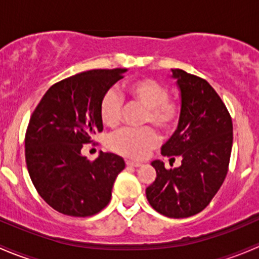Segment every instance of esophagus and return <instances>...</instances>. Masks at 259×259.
<instances>
[{"mask_svg":"<svg viewBox=\"0 0 259 259\" xmlns=\"http://www.w3.org/2000/svg\"><path fill=\"white\" fill-rule=\"evenodd\" d=\"M126 165L133 166V168H138V166L142 165V163H139V161H134V160H126Z\"/></svg>","mask_w":259,"mask_h":259,"instance_id":"obj_1","label":"esophagus"}]
</instances>
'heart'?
I'll list each match as a JSON object with an SVG mask.
<instances>
[{"instance_id":"b5f03b06","label":"heart","mask_w":259,"mask_h":259,"mask_svg":"<svg viewBox=\"0 0 259 259\" xmlns=\"http://www.w3.org/2000/svg\"><path fill=\"white\" fill-rule=\"evenodd\" d=\"M126 93L130 100L145 109L144 122L161 132H168L179 117L178 104L168 100L169 91L164 85L153 79H138L127 83ZM100 119L106 126L117 125L121 114V100L114 90H108L100 101ZM158 143L155 132L150 127L139 130L122 129L113 135L110 148L121 155L133 159H143Z\"/></svg>"}]
</instances>
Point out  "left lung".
<instances>
[{"mask_svg": "<svg viewBox=\"0 0 259 259\" xmlns=\"http://www.w3.org/2000/svg\"><path fill=\"white\" fill-rule=\"evenodd\" d=\"M171 72L179 90L180 114L178 127L161 146V154L180 155L182 165L168 170L161 160L151 161L156 178L145 193L160 214L187 218L204 209L226 179L233 124L209 82L179 69Z\"/></svg>", "mask_w": 259, "mask_h": 259, "instance_id": "1", "label": "left lung"}]
</instances>
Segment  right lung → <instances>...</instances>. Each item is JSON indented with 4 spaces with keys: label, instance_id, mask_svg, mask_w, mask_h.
I'll use <instances>...</instances> for the list:
<instances>
[{
    "label": "right lung",
    "instance_id": "1",
    "mask_svg": "<svg viewBox=\"0 0 259 259\" xmlns=\"http://www.w3.org/2000/svg\"><path fill=\"white\" fill-rule=\"evenodd\" d=\"M127 69L90 70L49 89L31 115L25 138L28 174L44 200L62 214L88 217L108 205L121 156L100 151L90 161L82 145L103 130L100 101Z\"/></svg>",
    "mask_w": 259,
    "mask_h": 259
}]
</instances>
